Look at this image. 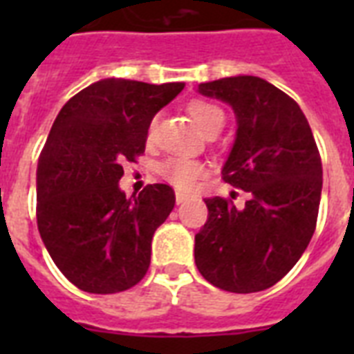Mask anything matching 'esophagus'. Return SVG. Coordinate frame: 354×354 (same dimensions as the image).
Returning <instances> with one entry per match:
<instances>
[{
    "mask_svg": "<svg viewBox=\"0 0 354 354\" xmlns=\"http://www.w3.org/2000/svg\"><path fill=\"white\" fill-rule=\"evenodd\" d=\"M189 194L182 193V191H176V204H183V202H187Z\"/></svg>",
    "mask_w": 354,
    "mask_h": 354,
    "instance_id": "1",
    "label": "esophagus"
}]
</instances>
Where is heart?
I'll use <instances>...</instances> for the list:
<instances>
[{
	"mask_svg": "<svg viewBox=\"0 0 354 354\" xmlns=\"http://www.w3.org/2000/svg\"><path fill=\"white\" fill-rule=\"evenodd\" d=\"M189 113L194 119V122L198 124L204 132L211 130L215 127H222L224 124V112L221 108L211 104L205 101H194L189 104ZM156 136V119L149 124V132L147 138L152 141ZM204 167L202 163L194 160H185V158H171V160L163 161L160 165L161 176L165 178L167 182L176 185L178 189H189L194 183L196 178L202 176Z\"/></svg>",
	"mask_w": 354,
	"mask_h": 354,
	"instance_id": "b5f03b06",
	"label": "heart"
}]
</instances>
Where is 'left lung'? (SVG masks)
<instances>
[{"label": "left lung", "instance_id": "1", "mask_svg": "<svg viewBox=\"0 0 354 354\" xmlns=\"http://www.w3.org/2000/svg\"><path fill=\"white\" fill-rule=\"evenodd\" d=\"M196 90L235 113L222 178L250 198L242 207L205 198L209 215L194 235V263L222 290H266L290 272L316 230L322 160L313 130L294 99L259 77H226Z\"/></svg>", "mask_w": 354, "mask_h": 354}]
</instances>
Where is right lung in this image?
<instances>
[{"mask_svg": "<svg viewBox=\"0 0 354 354\" xmlns=\"http://www.w3.org/2000/svg\"><path fill=\"white\" fill-rule=\"evenodd\" d=\"M183 82L97 80L53 122L36 169V221L58 270L80 290L115 294L143 279L176 196L165 183L127 198L122 163L145 152L149 124Z\"/></svg>", "mask_w": 354, "mask_h": 354, "instance_id": "obj_1", "label": "right lung"}]
</instances>
